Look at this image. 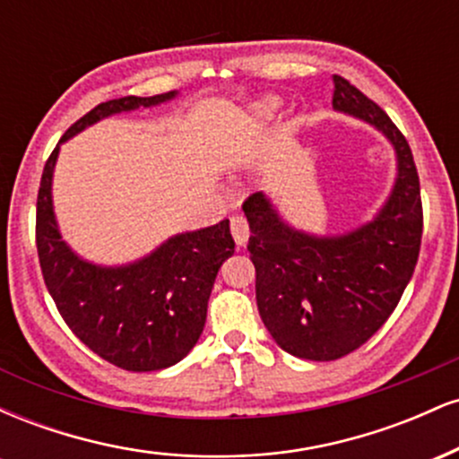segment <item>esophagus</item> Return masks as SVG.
<instances>
[{
  "instance_id": "1",
  "label": "esophagus",
  "mask_w": 459,
  "mask_h": 459,
  "mask_svg": "<svg viewBox=\"0 0 459 459\" xmlns=\"http://www.w3.org/2000/svg\"><path fill=\"white\" fill-rule=\"evenodd\" d=\"M230 233H233V239L237 246H246L247 237H250V226H247V220L244 215H235L230 218Z\"/></svg>"
}]
</instances>
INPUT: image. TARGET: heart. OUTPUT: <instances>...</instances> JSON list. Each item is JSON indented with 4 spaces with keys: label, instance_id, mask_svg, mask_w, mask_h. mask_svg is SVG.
<instances>
[{
    "label": "heart",
    "instance_id": "b5f03b06",
    "mask_svg": "<svg viewBox=\"0 0 459 459\" xmlns=\"http://www.w3.org/2000/svg\"><path fill=\"white\" fill-rule=\"evenodd\" d=\"M276 109H278V103L272 101V99H267V101H261V103L252 105V109H250V114H247V118H250V123L256 125V127H263V125H267L273 118Z\"/></svg>",
    "mask_w": 459,
    "mask_h": 459
}]
</instances>
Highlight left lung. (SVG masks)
Listing matches in <instances>:
<instances>
[{"label": "left lung", "instance_id": "left-lung-1", "mask_svg": "<svg viewBox=\"0 0 459 459\" xmlns=\"http://www.w3.org/2000/svg\"><path fill=\"white\" fill-rule=\"evenodd\" d=\"M332 105L380 129L397 152V181L371 222L341 237L284 224L263 192L244 203L256 307L278 345L307 360H336L365 345L402 299L423 237L419 172L408 140L377 103L332 77Z\"/></svg>", "mask_w": 459, "mask_h": 459}]
</instances>
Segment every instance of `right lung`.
I'll return each mask as SVG.
<instances>
[{
  "mask_svg": "<svg viewBox=\"0 0 459 459\" xmlns=\"http://www.w3.org/2000/svg\"><path fill=\"white\" fill-rule=\"evenodd\" d=\"M123 97L105 101L77 120L68 138L112 114L175 99ZM45 163L36 200V247L47 289L73 334L103 360L125 371H160L177 365L200 339L207 304L222 263L235 252L229 220L170 237L144 259L101 267L79 259L57 230L51 178L60 152Z\"/></svg>",
  "mask_w": 459,
  "mask_h": 459,
  "instance_id": "add662e5",
  "label": "right lung"
}]
</instances>
